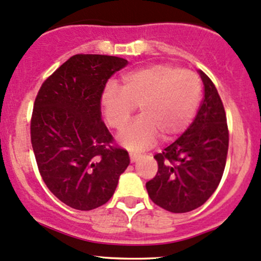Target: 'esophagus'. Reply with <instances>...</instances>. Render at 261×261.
Returning a JSON list of instances; mask_svg holds the SVG:
<instances>
[{"instance_id": "34e87169", "label": "esophagus", "mask_w": 261, "mask_h": 261, "mask_svg": "<svg viewBox=\"0 0 261 261\" xmlns=\"http://www.w3.org/2000/svg\"><path fill=\"white\" fill-rule=\"evenodd\" d=\"M140 158H141V154H139V153L130 152V161H131V163H135V162H137V161H139Z\"/></svg>"}]
</instances>
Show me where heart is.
Returning <instances> with one entry per match:
<instances>
[{
    "instance_id": "b5f03b06",
    "label": "heart",
    "mask_w": 261,
    "mask_h": 261,
    "mask_svg": "<svg viewBox=\"0 0 261 261\" xmlns=\"http://www.w3.org/2000/svg\"><path fill=\"white\" fill-rule=\"evenodd\" d=\"M202 85L190 70L171 64H152L121 77V86L111 83L102 93V108L108 125L121 130L140 106L141 115L119 134L128 149L177 139L187 130L198 109Z\"/></svg>"
}]
</instances>
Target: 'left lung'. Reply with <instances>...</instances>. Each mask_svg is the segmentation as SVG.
Here are the masks:
<instances>
[{"label": "left lung", "instance_id": "left-lung-1", "mask_svg": "<svg viewBox=\"0 0 261 261\" xmlns=\"http://www.w3.org/2000/svg\"><path fill=\"white\" fill-rule=\"evenodd\" d=\"M204 98L190 127L154 155L158 171L146 184L152 202L171 213H187L203 205L224 174L228 128L215 85L199 70Z\"/></svg>", "mask_w": 261, "mask_h": 261}]
</instances>
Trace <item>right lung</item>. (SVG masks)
I'll use <instances>...</instances> for the list:
<instances>
[{
  "mask_svg": "<svg viewBox=\"0 0 261 261\" xmlns=\"http://www.w3.org/2000/svg\"><path fill=\"white\" fill-rule=\"evenodd\" d=\"M126 65L114 56L75 55L47 77L35 98L30 136L37 168L48 190L73 209L106 204L130 164L100 113L107 81Z\"/></svg>",
  "mask_w": 261,
  "mask_h": 261,
  "instance_id": "right-lung-1",
  "label": "right lung"
}]
</instances>
